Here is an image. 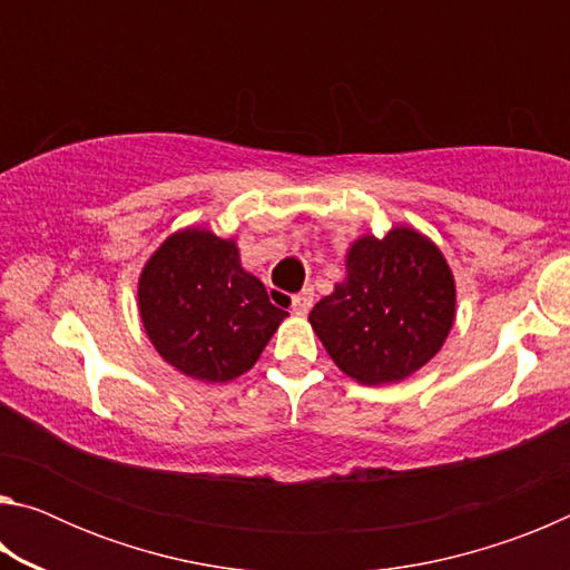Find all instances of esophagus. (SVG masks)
Instances as JSON below:
<instances>
[{
  "instance_id": "34e87169",
  "label": "esophagus",
  "mask_w": 570,
  "mask_h": 570,
  "mask_svg": "<svg viewBox=\"0 0 570 570\" xmlns=\"http://www.w3.org/2000/svg\"><path fill=\"white\" fill-rule=\"evenodd\" d=\"M312 304H314L312 288H304V292H298V294L292 296V308H294V314H298V316H304L308 308H312Z\"/></svg>"
}]
</instances>
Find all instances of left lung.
Masks as SVG:
<instances>
[{"label":"left lung","instance_id":"obj_1","mask_svg":"<svg viewBox=\"0 0 570 570\" xmlns=\"http://www.w3.org/2000/svg\"><path fill=\"white\" fill-rule=\"evenodd\" d=\"M308 322L352 380L400 382L445 344L455 322V278L440 248L414 228L362 236L346 254V278Z\"/></svg>","mask_w":570,"mask_h":570}]
</instances>
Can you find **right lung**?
<instances>
[{"mask_svg": "<svg viewBox=\"0 0 570 570\" xmlns=\"http://www.w3.org/2000/svg\"><path fill=\"white\" fill-rule=\"evenodd\" d=\"M140 320L170 366L200 382L248 372L288 316L240 268L234 240L206 228L166 238L138 282Z\"/></svg>", "mask_w": 570, "mask_h": 570, "instance_id": "right-lung-1", "label": "right lung"}]
</instances>
